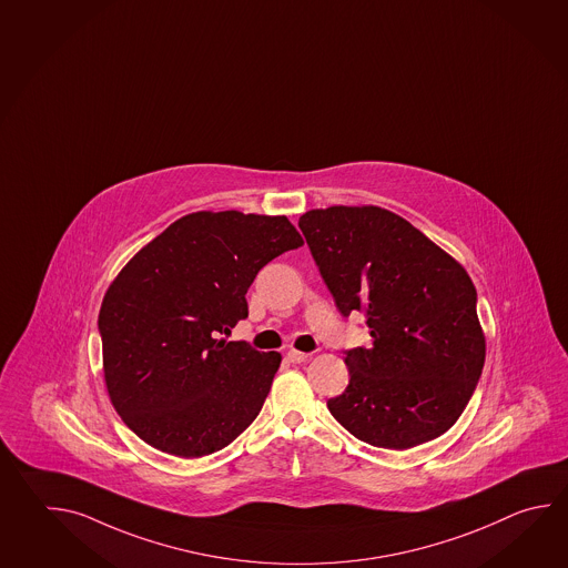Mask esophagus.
<instances>
[{
    "label": "esophagus",
    "instance_id": "obj_1",
    "mask_svg": "<svg viewBox=\"0 0 568 568\" xmlns=\"http://www.w3.org/2000/svg\"><path fill=\"white\" fill-rule=\"evenodd\" d=\"M307 358H310V354L300 352V349H295V347H291L290 352H287V359L293 362V364H302V362H305Z\"/></svg>",
    "mask_w": 568,
    "mask_h": 568
}]
</instances>
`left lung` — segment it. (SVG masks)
<instances>
[{
    "instance_id": "obj_1",
    "label": "left lung",
    "mask_w": 568,
    "mask_h": 568,
    "mask_svg": "<svg viewBox=\"0 0 568 568\" xmlns=\"http://www.w3.org/2000/svg\"><path fill=\"white\" fill-rule=\"evenodd\" d=\"M300 229L337 310L368 315L372 346L346 352L349 384L327 400L354 437L410 449L457 423L486 362L464 265L381 206L305 212Z\"/></svg>"
}]
</instances>
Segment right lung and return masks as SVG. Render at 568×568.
Returning a JSON list of instances; mask_svg holds the SVG:
<instances>
[{
	"label": "right lung",
	"instance_id": "add662e5",
	"mask_svg": "<svg viewBox=\"0 0 568 568\" xmlns=\"http://www.w3.org/2000/svg\"><path fill=\"white\" fill-rule=\"evenodd\" d=\"M302 244L287 216L200 210L119 271L99 312L104 386L141 440L197 459L255 420L281 354L221 336L248 315L256 273Z\"/></svg>",
	"mask_w": 568,
	"mask_h": 568
}]
</instances>
